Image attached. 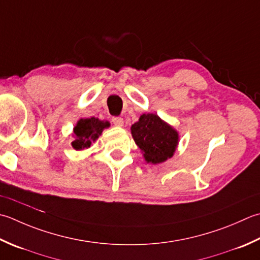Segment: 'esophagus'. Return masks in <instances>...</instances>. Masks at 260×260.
I'll use <instances>...</instances> for the list:
<instances>
[{"mask_svg":"<svg viewBox=\"0 0 260 260\" xmlns=\"http://www.w3.org/2000/svg\"><path fill=\"white\" fill-rule=\"evenodd\" d=\"M113 123L118 126V127H123L124 126V119L120 118V117H114L113 118Z\"/></svg>","mask_w":260,"mask_h":260,"instance_id":"obj_1","label":"esophagus"}]
</instances>
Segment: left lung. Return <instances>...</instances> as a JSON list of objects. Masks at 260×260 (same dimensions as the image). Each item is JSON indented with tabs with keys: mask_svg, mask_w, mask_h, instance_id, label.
<instances>
[{
	"mask_svg": "<svg viewBox=\"0 0 260 260\" xmlns=\"http://www.w3.org/2000/svg\"><path fill=\"white\" fill-rule=\"evenodd\" d=\"M131 133L147 164L159 165L174 156L179 133L156 114H143L132 125Z\"/></svg>",
	"mask_w": 260,
	"mask_h": 260,
	"instance_id": "8db88e82",
	"label": "left lung"
}]
</instances>
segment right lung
I'll use <instances>...</instances> for the list:
<instances>
[{
  "label": "right lung",
  "instance_id": "add662e5",
  "mask_svg": "<svg viewBox=\"0 0 260 260\" xmlns=\"http://www.w3.org/2000/svg\"><path fill=\"white\" fill-rule=\"evenodd\" d=\"M110 123L108 120H100L95 117L91 118H81L78 120L73 128V149L76 151L86 150L98 140L105 128H108Z\"/></svg>",
  "mask_w": 260,
  "mask_h": 260
}]
</instances>
